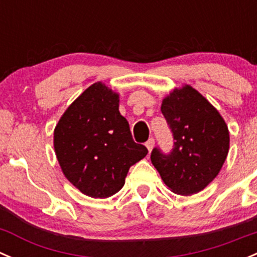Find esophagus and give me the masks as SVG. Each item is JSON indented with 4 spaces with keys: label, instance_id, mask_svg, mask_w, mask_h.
I'll list each match as a JSON object with an SVG mask.
<instances>
[{
    "label": "esophagus",
    "instance_id": "obj_1",
    "mask_svg": "<svg viewBox=\"0 0 257 257\" xmlns=\"http://www.w3.org/2000/svg\"><path fill=\"white\" fill-rule=\"evenodd\" d=\"M154 146H155V140L154 139H150L149 141L146 142V147H147V150H149V152L152 151Z\"/></svg>",
    "mask_w": 257,
    "mask_h": 257
}]
</instances>
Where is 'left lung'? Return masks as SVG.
Wrapping results in <instances>:
<instances>
[{
    "instance_id": "obj_1",
    "label": "left lung",
    "mask_w": 257,
    "mask_h": 257,
    "mask_svg": "<svg viewBox=\"0 0 257 257\" xmlns=\"http://www.w3.org/2000/svg\"><path fill=\"white\" fill-rule=\"evenodd\" d=\"M161 112L171 128L174 147L151 152L162 181L179 195H194L217 176L230 146V135L214 106L190 85L175 88L164 98Z\"/></svg>"
}]
</instances>
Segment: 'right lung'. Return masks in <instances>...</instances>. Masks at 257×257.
<instances>
[{"label":"right lung","instance_id":"add662e5","mask_svg":"<svg viewBox=\"0 0 257 257\" xmlns=\"http://www.w3.org/2000/svg\"><path fill=\"white\" fill-rule=\"evenodd\" d=\"M118 102L117 93L105 83H93L68 106L53 132L63 175L93 199L120 191L130 167L149 152L132 140Z\"/></svg>","mask_w":257,"mask_h":257}]
</instances>
